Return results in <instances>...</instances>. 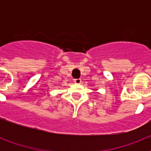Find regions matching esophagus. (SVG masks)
I'll list each match as a JSON object with an SVG mask.
<instances>
[{
    "mask_svg": "<svg viewBox=\"0 0 151 151\" xmlns=\"http://www.w3.org/2000/svg\"><path fill=\"white\" fill-rule=\"evenodd\" d=\"M73 81H74V83H75V84H78V85H79V84H81V79H80V78L74 79V80H73Z\"/></svg>",
    "mask_w": 151,
    "mask_h": 151,
    "instance_id": "esophagus-1",
    "label": "esophagus"
}]
</instances>
